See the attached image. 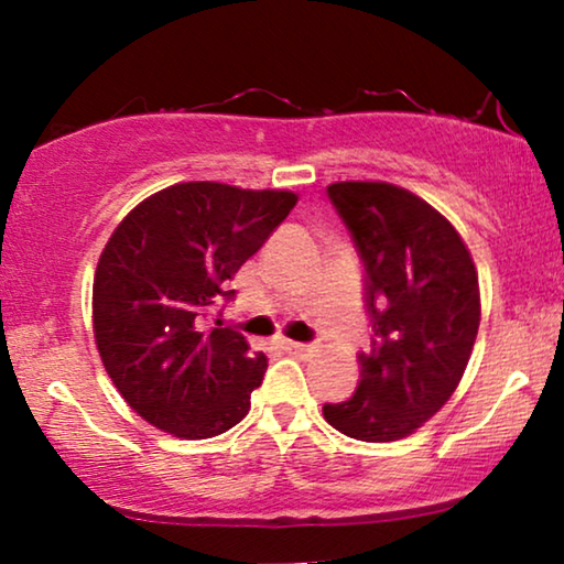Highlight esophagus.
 <instances>
[{
	"mask_svg": "<svg viewBox=\"0 0 564 564\" xmlns=\"http://www.w3.org/2000/svg\"><path fill=\"white\" fill-rule=\"evenodd\" d=\"M282 349L288 354H295V357H303V354L313 351L307 344H297V341H282Z\"/></svg>",
	"mask_w": 564,
	"mask_h": 564,
	"instance_id": "1",
	"label": "esophagus"
}]
</instances>
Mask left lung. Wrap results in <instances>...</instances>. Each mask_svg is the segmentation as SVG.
<instances>
[{"mask_svg":"<svg viewBox=\"0 0 564 564\" xmlns=\"http://www.w3.org/2000/svg\"><path fill=\"white\" fill-rule=\"evenodd\" d=\"M328 197L365 261L372 323L361 380L323 415L359 442H398L442 411L480 328L477 269L457 228L426 199L388 182H336Z\"/></svg>","mask_w":564,"mask_h":564,"instance_id":"1","label":"left lung"}]
</instances>
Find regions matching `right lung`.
<instances>
[{
  "label": "right lung",
  "instance_id": "add662e5",
  "mask_svg": "<svg viewBox=\"0 0 564 564\" xmlns=\"http://www.w3.org/2000/svg\"><path fill=\"white\" fill-rule=\"evenodd\" d=\"M297 203L288 189L182 182L130 210L97 261L95 341L133 411L166 434L210 438L249 413L267 357L223 323L226 282Z\"/></svg>",
  "mask_w": 564,
  "mask_h": 564
}]
</instances>
